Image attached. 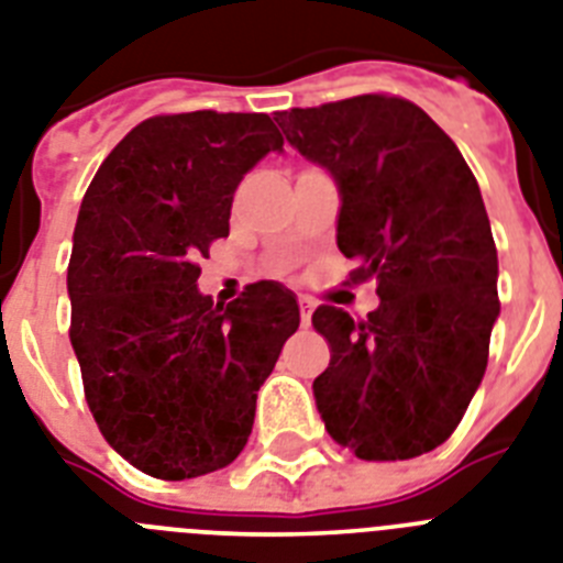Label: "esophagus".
<instances>
[{"instance_id":"obj_1","label":"esophagus","mask_w":563,"mask_h":563,"mask_svg":"<svg viewBox=\"0 0 563 563\" xmlns=\"http://www.w3.org/2000/svg\"><path fill=\"white\" fill-rule=\"evenodd\" d=\"M297 303H300V320H303V325H309L311 311H314V300H311V297H300Z\"/></svg>"}]
</instances>
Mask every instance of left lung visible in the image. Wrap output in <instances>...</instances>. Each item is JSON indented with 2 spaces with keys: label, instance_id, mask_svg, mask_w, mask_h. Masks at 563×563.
<instances>
[{
  "label": "left lung",
  "instance_id": "8db88e82",
  "mask_svg": "<svg viewBox=\"0 0 563 563\" xmlns=\"http://www.w3.org/2000/svg\"><path fill=\"white\" fill-rule=\"evenodd\" d=\"M277 125L340 191L338 249L377 280L380 306L354 323L320 306L332 361L314 404L340 446L406 461L464 418L500 314L498 252L481 188L457 145L409 99L363 93L280 111Z\"/></svg>",
  "mask_w": 563,
  "mask_h": 563
}]
</instances>
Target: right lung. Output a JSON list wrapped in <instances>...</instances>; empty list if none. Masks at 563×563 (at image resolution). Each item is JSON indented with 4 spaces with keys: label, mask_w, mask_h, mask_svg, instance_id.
<instances>
[{
    "label": "right lung",
    "mask_w": 563,
    "mask_h": 563,
    "mask_svg": "<svg viewBox=\"0 0 563 563\" xmlns=\"http://www.w3.org/2000/svg\"><path fill=\"white\" fill-rule=\"evenodd\" d=\"M283 151L266 113L191 111L140 122L85 191L68 263L70 346L99 432L163 481L243 452L257 391L297 332V297L254 283L223 306L197 289L229 238L240 179Z\"/></svg>",
    "instance_id": "add662e5"
}]
</instances>
